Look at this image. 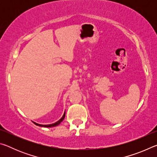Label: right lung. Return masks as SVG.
I'll return each instance as SVG.
<instances>
[{
  "instance_id": "right-lung-1",
  "label": "right lung",
  "mask_w": 157,
  "mask_h": 157,
  "mask_svg": "<svg viewBox=\"0 0 157 157\" xmlns=\"http://www.w3.org/2000/svg\"><path fill=\"white\" fill-rule=\"evenodd\" d=\"M65 114H66V112H64V113H63V116L59 119V121H57L56 123H53V124H41L36 123H35V122H33V123H34V124H36V125L39 126V127H55V126L59 125V124L63 121V119H64V118H65Z\"/></svg>"
}]
</instances>
